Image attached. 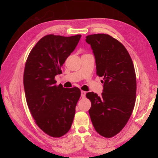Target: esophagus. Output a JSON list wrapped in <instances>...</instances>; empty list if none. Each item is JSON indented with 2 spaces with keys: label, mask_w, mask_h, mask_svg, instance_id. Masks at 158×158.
<instances>
[{
  "label": "esophagus",
  "mask_w": 158,
  "mask_h": 158,
  "mask_svg": "<svg viewBox=\"0 0 158 158\" xmlns=\"http://www.w3.org/2000/svg\"><path fill=\"white\" fill-rule=\"evenodd\" d=\"M85 94H86V92L81 91V97H82V98H85Z\"/></svg>",
  "instance_id": "esophagus-1"
}]
</instances>
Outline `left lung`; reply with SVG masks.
Masks as SVG:
<instances>
[{"mask_svg": "<svg viewBox=\"0 0 158 158\" xmlns=\"http://www.w3.org/2000/svg\"><path fill=\"white\" fill-rule=\"evenodd\" d=\"M96 64V75L102 77V96L86 94L91 101L89 114L96 131L105 138L117 135L128 122L136 102V79L132 58L125 47L111 36H86Z\"/></svg>", "mask_w": 158, "mask_h": 158, "instance_id": "8db88e82", "label": "left lung"}]
</instances>
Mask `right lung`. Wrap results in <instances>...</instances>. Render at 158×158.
<instances>
[{
  "instance_id": "obj_1",
  "label": "right lung",
  "mask_w": 158,
  "mask_h": 158,
  "mask_svg": "<svg viewBox=\"0 0 158 158\" xmlns=\"http://www.w3.org/2000/svg\"><path fill=\"white\" fill-rule=\"evenodd\" d=\"M48 35L32 49L23 72L26 102L36 125L47 135L60 138L69 132L73 122L81 90L56 85V75L81 38Z\"/></svg>"
}]
</instances>
